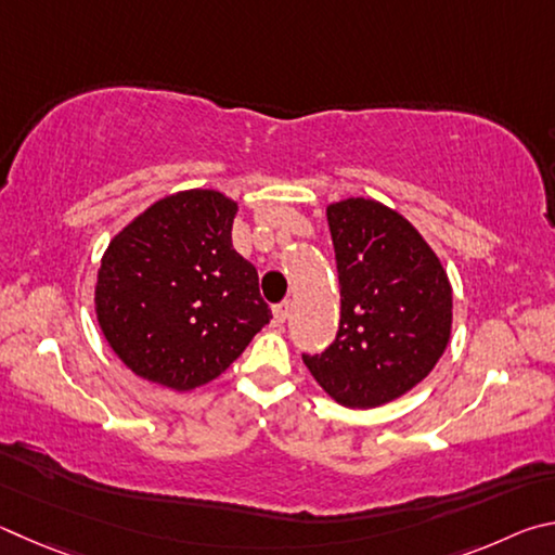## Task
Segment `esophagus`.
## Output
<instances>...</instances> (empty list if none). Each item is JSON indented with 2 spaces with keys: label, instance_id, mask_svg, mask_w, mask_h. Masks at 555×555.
<instances>
[{
  "label": "esophagus",
  "instance_id": "esophagus-1",
  "mask_svg": "<svg viewBox=\"0 0 555 555\" xmlns=\"http://www.w3.org/2000/svg\"><path fill=\"white\" fill-rule=\"evenodd\" d=\"M289 317V302H280L272 307V322H275V326H283L287 322Z\"/></svg>",
  "mask_w": 555,
  "mask_h": 555
}]
</instances>
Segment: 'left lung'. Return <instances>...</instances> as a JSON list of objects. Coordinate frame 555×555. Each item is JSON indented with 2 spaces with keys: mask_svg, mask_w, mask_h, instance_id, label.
<instances>
[{
  "mask_svg": "<svg viewBox=\"0 0 555 555\" xmlns=\"http://www.w3.org/2000/svg\"><path fill=\"white\" fill-rule=\"evenodd\" d=\"M341 322L322 353H302L314 380L351 410L392 402L434 371L451 338L449 275L402 214L351 197L326 209Z\"/></svg>",
  "mask_w": 555,
  "mask_h": 555,
  "instance_id": "left-lung-1",
  "label": "left lung"
}]
</instances>
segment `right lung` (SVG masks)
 <instances>
[{"instance_id":"right-lung-1","label":"right lung","mask_w":555,"mask_h":555,"mask_svg":"<svg viewBox=\"0 0 555 555\" xmlns=\"http://www.w3.org/2000/svg\"><path fill=\"white\" fill-rule=\"evenodd\" d=\"M236 209L217 190L170 194L106 248L96 322L143 380L178 392L207 385L270 324L258 270L233 250Z\"/></svg>"}]
</instances>
